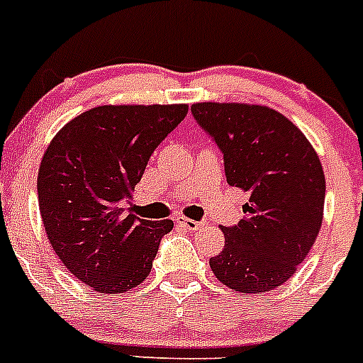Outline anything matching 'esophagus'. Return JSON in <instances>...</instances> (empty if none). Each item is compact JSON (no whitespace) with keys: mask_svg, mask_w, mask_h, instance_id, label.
<instances>
[{"mask_svg":"<svg viewBox=\"0 0 363 363\" xmlns=\"http://www.w3.org/2000/svg\"><path fill=\"white\" fill-rule=\"evenodd\" d=\"M176 223L187 230H196V229H200V227L205 225L203 221H194V220H189V218H184V216L178 218V220H176Z\"/></svg>","mask_w":363,"mask_h":363,"instance_id":"34e87169","label":"esophagus"}]
</instances>
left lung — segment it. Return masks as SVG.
Listing matches in <instances>:
<instances>
[{
    "instance_id": "1",
    "label": "left lung",
    "mask_w": 363,
    "mask_h": 363,
    "mask_svg": "<svg viewBox=\"0 0 363 363\" xmlns=\"http://www.w3.org/2000/svg\"><path fill=\"white\" fill-rule=\"evenodd\" d=\"M192 116L223 154L227 184L249 192L245 218L221 227L225 247L209 259L238 293H265L289 280L318 236L325 176L318 154L284 114L245 104H194Z\"/></svg>"
}]
</instances>
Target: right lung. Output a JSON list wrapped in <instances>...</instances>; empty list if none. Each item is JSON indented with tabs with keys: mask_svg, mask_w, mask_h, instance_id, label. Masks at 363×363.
Here are the masks:
<instances>
[{
	"mask_svg": "<svg viewBox=\"0 0 363 363\" xmlns=\"http://www.w3.org/2000/svg\"><path fill=\"white\" fill-rule=\"evenodd\" d=\"M187 105H101L63 127L38 172L45 230L67 271L98 293L118 294L149 277L171 220L121 207L150 154L182 123Z\"/></svg>",
	"mask_w": 363,
	"mask_h": 363,
	"instance_id": "add662e5",
	"label": "right lung"
}]
</instances>
